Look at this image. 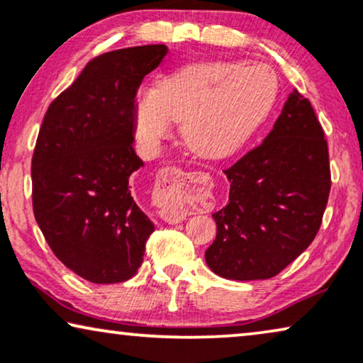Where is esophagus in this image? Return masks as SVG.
I'll list each match as a JSON object with an SVG mask.
<instances>
[{
    "instance_id": "34e87169",
    "label": "esophagus",
    "mask_w": 363,
    "mask_h": 363,
    "mask_svg": "<svg viewBox=\"0 0 363 363\" xmlns=\"http://www.w3.org/2000/svg\"><path fill=\"white\" fill-rule=\"evenodd\" d=\"M183 175H185V172L182 168L167 167L163 168L157 178L155 198L163 205L160 210V216L163 218V221L170 223V225L180 223L186 218V213L170 201V193L183 180Z\"/></svg>"
}]
</instances>
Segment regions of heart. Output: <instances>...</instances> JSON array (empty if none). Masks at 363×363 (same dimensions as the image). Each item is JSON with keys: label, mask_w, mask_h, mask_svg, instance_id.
<instances>
[{"label": "heart", "mask_w": 363, "mask_h": 363, "mask_svg": "<svg viewBox=\"0 0 363 363\" xmlns=\"http://www.w3.org/2000/svg\"><path fill=\"white\" fill-rule=\"evenodd\" d=\"M277 96L274 72L262 64L201 62L163 77L135 102L137 132L155 143L183 122V138L198 155L236 152L264 121Z\"/></svg>", "instance_id": "b5f03b06"}]
</instances>
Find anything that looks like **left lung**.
<instances>
[{"mask_svg": "<svg viewBox=\"0 0 363 363\" xmlns=\"http://www.w3.org/2000/svg\"><path fill=\"white\" fill-rule=\"evenodd\" d=\"M225 173L230 201L213 215L206 264L225 279H269L314 241L329 200V148L311 102L294 89L264 142Z\"/></svg>", "mask_w": 363, "mask_h": 363, "instance_id": "obj_1", "label": "left lung"}]
</instances>
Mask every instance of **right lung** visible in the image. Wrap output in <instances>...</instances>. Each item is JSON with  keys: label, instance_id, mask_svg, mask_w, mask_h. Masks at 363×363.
<instances>
[{"label": "right lung", "instance_id": "add662e5", "mask_svg": "<svg viewBox=\"0 0 363 363\" xmlns=\"http://www.w3.org/2000/svg\"><path fill=\"white\" fill-rule=\"evenodd\" d=\"M165 44L94 57L49 106L33 155V210L64 266L94 284L130 279L155 230L132 195L135 96Z\"/></svg>", "mask_w": 363, "mask_h": 363}]
</instances>
